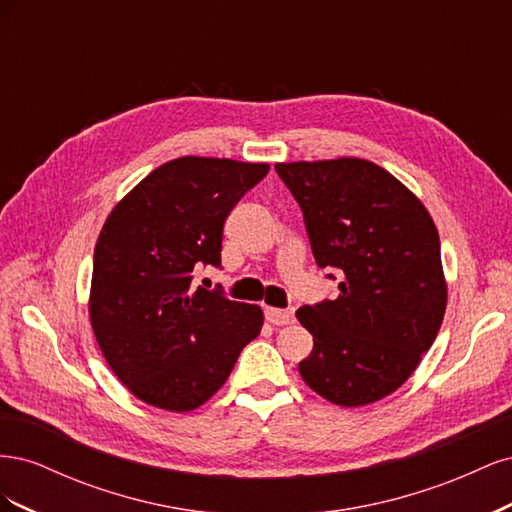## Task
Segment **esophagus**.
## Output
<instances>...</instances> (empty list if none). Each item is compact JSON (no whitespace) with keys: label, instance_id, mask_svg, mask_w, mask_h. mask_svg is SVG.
Listing matches in <instances>:
<instances>
[{"label":"esophagus","instance_id":"34e87169","mask_svg":"<svg viewBox=\"0 0 512 512\" xmlns=\"http://www.w3.org/2000/svg\"><path fill=\"white\" fill-rule=\"evenodd\" d=\"M265 318L271 322V324H290L294 320V312L292 309H275V307H265Z\"/></svg>","mask_w":512,"mask_h":512}]
</instances>
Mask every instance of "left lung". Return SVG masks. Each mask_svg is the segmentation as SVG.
Instances as JSON below:
<instances>
[{
  "label": "left lung",
  "instance_id": "1",
  "mask_svg": "<svg viewBox=\"0 0 512 512\" xmlns=\"http://www.w3.org/2000/svg\"><path fill=\"white\" fill-rule=\"evenodd\" d=\"M275 170L303 211L316 265L342 275L337 299L297 309L314 335V350L299 363L301 378L346 408L391 395L421 363L444 318L436 224L421 200L374 162L339 158Z\"/></svg>",
  "mask_w": 512,
  "mask_h": 512
}]
</instances>
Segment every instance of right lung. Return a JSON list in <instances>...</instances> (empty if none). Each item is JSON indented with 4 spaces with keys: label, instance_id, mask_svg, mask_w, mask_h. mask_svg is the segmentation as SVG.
Returning <instances> with one entry per match:
<instances>
[{
    "label": "right lung",
    "instance_id": "add662e5",
    "mask_svg": "<svg viewBox=\"0 0 512 512\" xmlns=\"http://www.w3.org/2000/svg\"><path fill=\"white\" fill-rule=\"evenodd\" d=\"M267 173L269 164L177 158L106 218L89 318L106 363L145 404L170 412L203 406L258 337V305L194 290L192 273L222 269L224 222Z\"/></svg>",
    "mask_w": 512,
    "mask_h": 512
}]
</instances>
